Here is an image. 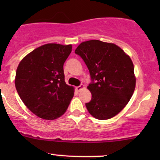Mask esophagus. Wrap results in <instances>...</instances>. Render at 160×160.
<instances>
[{
	"mask_svg": "<svg viewBox=\"0 0 160 160\" xmlns=\"http://www.w3.org/2000/svg\"><path fill=\"white\" fill-rule=\"evenodd\" d=\"M85 89V86H84L83 85H80V86H77V87H76V90L78 92L81 91L82 89Z\"/></svg>",
	"mask_w": 160,
	"mask_h": 160,
	"instance_id": "esophagus-1",
	"label": "esophagus"
}]
</instances>
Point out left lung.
I'll list each match as a JSON object with an SVG mask.
<instances>
[{"label": "left lung", "mask_w": 160, "mask_h": 160, "mask_svg": "<svg viewBox=\"0 0 160 160\" xmlns=\"http://www.w3.org/2000/svg\"><path fill=\"white\" fill-rule=\"evenodd\" d=\"M87 65L92 82L87 86L92 99L86 106L98 120L118 114L132 96L136 78L128 55L112 43L92 40L82 42L75 49Z\"/></svg>", "instance_id": "1"}]
</instances>
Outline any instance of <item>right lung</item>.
Listing matches in <instances>:
<instances>
[{
    "label": "right lung",
    "mask_w": 160,
    "mask_h": 160,
    "mask_svg": "<svg viewBox=\"0 0 160 160\" xmlns=\"http://www.w3.org/2000/svg\"><path fill=\"white\" fill-rule=\"evenodd\" d=\"M72 45L47 43L25 56L16 69L15 86L25 106L41 119L52 120L65 113L74 88L66 84L63 65Z\"/></svg>",
    "instance_id": "add662e5"
}]
</instances>
